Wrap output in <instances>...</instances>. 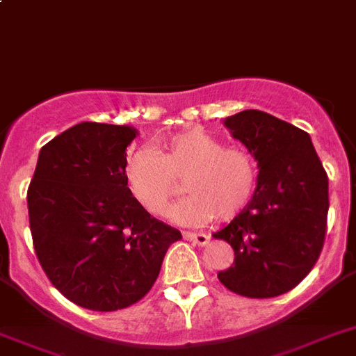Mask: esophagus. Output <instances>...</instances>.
Here are the masks:
<instances>
[{"mask_svg": "<svg viewBox=\"0 0 356 356\" xmlns=\"http://www.w3.org/2000/svg\"><path fill=\"white\" fill-rule=\"evenodd\" d=\"M184 238L190 241V243L199 244V246H204V244H208V241H210V235L195 234V232H184Z\"/></svg>", "mask_w": 356, "mask_h": 356, "instance_id": "obj_1", "label": "esophagus"}]
</instances>
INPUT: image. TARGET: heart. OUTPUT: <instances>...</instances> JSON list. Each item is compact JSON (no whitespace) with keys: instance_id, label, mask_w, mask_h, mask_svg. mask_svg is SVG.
<instances>
[{"instance_id":"1","label":"heart","mask_w":356,"mask_h":356,"mask_svg":"<svg viewBox=\"0 0 356 356\" xmlns=\"http://www.w3.org/2000/svg\"><path fill=\"white\" fill-rule=\"evenodd\" d=\"M177 179H184L190 195L170 210L173 220L190 226L215 217L232 220L255 195L257 163L246 148L226 146L197 128L159 139L154 150L139 148L128 155L124 183L148 213L164 215L177 193Z\"/></svg>"}]
</instances>
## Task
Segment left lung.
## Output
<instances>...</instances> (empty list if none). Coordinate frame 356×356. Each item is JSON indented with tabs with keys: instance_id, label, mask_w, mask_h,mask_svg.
<instances>
[{
	"instance_id": "8db88e82",
	"label": "left lung",
	"mask_w": 356,
	"mask_h": 356,
	"mask_svg": "<svg viewBox=\"0 0 356 356\" xmlns=\"http://www.w3.org/2000/svg\"><path fill=\"white\" fill-rule=\"evenodd\" d=\"M259 166L255 195L215 238L234 248V264L217 277L229 291L250 298L279 297L306 277L324 246L327 173L309 134L261 112L224 119Z\"/></svg>"
}]
</instances>
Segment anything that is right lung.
Returning <instances> with one entry per match:
<instances>
[{"instance_id": "add662e5", "label": "right lung", "mask_w": 356, "mask_h": 356, "mask_svg": "<svg viewBox=\"0 0 356 356\" xmlns=\"http://www.w3.org/2000/svg\"><path fill=\"white\" fill-rule=\"evenodd\" d=\"M132 127L79 122L41 148L26 202L35 255L56 289L118 312L152 289L181 232L152 217L124 183Z\"/></svg>"}]
</instances>
